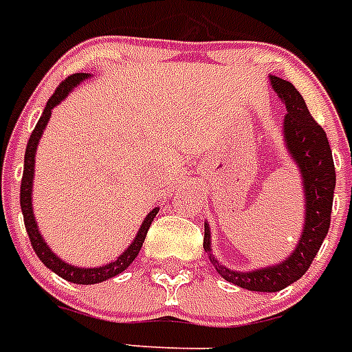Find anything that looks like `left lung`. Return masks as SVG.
I'll list each match as a JSON object with an SVG mask.
<instances>
[{"instance_id":"1","label":"left lung","mask_w":352,"mask_h":352,"mask_svg":"<svg viewBox=\"0 0 352 352\" xmlns=\"http://www.w3.org/2000/svg\"><path fill=\"white\" fill-rule=\"evenodd\" d=\"M272 89L279 94L286 107L285 143L294 162L299 166L304 186V227L294 252L277 265L250 272H236L223 267L211 254V231L204 223V250L226 281L250 292H279L299 281L317 256L331 223L335 193V162L327 135L309 114L306 102L294 84L270 75Z\"/></svg>"}]
</instances>
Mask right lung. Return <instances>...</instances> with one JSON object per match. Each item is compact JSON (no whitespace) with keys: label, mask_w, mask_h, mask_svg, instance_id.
<instances>
[{"label":"right lung","mask_w":352,"mask_h":352,"mask_svg":"<svg viewBox=\"0 0 352 352\" xmlns=\"http://www.w3.org/2000/svg\"><path fill=\"white\" fill-rule=\"evenodd\" d=\"M87 73H75V75L67 76L66 80L60 82L55 93L52 94V98L48 100L46 107H44L43 116L39 118L37 125H35L34 132H32L28 144H26L25 152V168H23V181H21V211H23V218H25V227L26 232H28V238H30V243L34 247L37 258L46 265L52 272H55L57 276H60L62 279H66L69 283H75V285H96V283L107 281L111 277L118 276L125 268L131 267V263L138 258L141 247H143L144 236L148 232L150 223L153 221L155 214H157L159 208L152 209L148 212V217L144 218L143 223H141L140 231L135 234L134 241H132L126 250H123V254H120L114 261L103 265V267H94V268H82V267H73L69 263L62 261L57 254L50 249L44 238L41 236L39 227H37V221L34 217V209H32V186H34V170H35V150H37V144L39 140L43 138V132L48 125L50 118H52V109L57 107L62 100L66 98L67 94L71 93V89H75L76 85L80 84L82 80L87 78Z\"/></svg>","instance_id":"right-lung-1"}]
</instances>
